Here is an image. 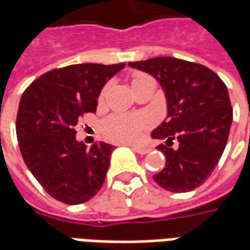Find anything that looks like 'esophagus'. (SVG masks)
Listing matches in <instances>:
<instances>
[{
	"instance_id": "esophagus-1",
	"label": "esophagus",
	"mask_w": 250,
	"mask_h": 250,
	"mask_svg": "<svg viewBox=\"0 0 250 250\" xmlns=\"http://www.w3.org/2000/svg\"><path fill=\"white\" fill-rule=\"evenodd\" d=\"M134 148V151L138 152V154H147V152L150 151V147L146 146H132Z\"/></svg>"
}]
</instances>
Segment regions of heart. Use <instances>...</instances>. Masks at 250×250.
<instances>
[{
  "label": "heart",
  "mask_w": 250,
  "mask_h": 250,
  "mask_svg": "<svg viewBox=\"0 0 250 250\" xmlns=\"http://www.w3.org/2000/svg\"><path fill=\"white\" fill-rule=\"evenodd\" d=\"M148 79L151 77L146 73L136 72L132 75V87L146 82ZM107 89L108 85L102 89L100 99H104ZM150 127L151 119L148 115L145 114H114L102 122V132L104 136L111 141L122 143H135L141 141L142 136L146 134Z\"/></svg>",
  "instance_id": "obj_1"
}]
</instances>
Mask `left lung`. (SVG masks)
I'll use <instances>...</instances> for the list:
<instances>
[{
  "instance_id": "8db88e82",
  "label": "left lung",
  "mask_w": 250,
  "mask_h": 250,
  "mask_svg": "<svg viewBox=\"0 0 250 250\" xmlns=\"http://www.w3.org/2000/svg\"><path fill=\"white\" fill-rule=\"evenodd\" d=\"M128 65L155 77L167 99V119L151 134L166 141L157 147L166 165L152 178L174 193L199 188L218 165L229 138L233 108L225 83L208 66L175 57ZM174 141L179 146L171 149Z\"/></svg>"
}]
</instances>
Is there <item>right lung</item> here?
Instances as JSON below:
<instances>
[{"label":"right lung","mask_w":250,"mask_h":250,"mask_svg":"<svg viewBox=\"0 0 250 250\" xmlns=\"http://www.w3.org/2000/svg\"><path fill=\"white\" fill-rule=\"evenodd\" d=\"M125 64H75L41 75L21 96L16 132L21 155L46 193L66 205L87 202L103 186L112 145L76 142L77 122L96 112L103 85Z\"/></svg>","instance_id":"obj_1"}]
</instances>
